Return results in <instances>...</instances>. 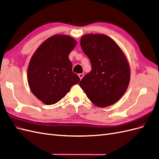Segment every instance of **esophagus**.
<instances>
[{
    "instance_id": "esophagus-1",
    "label": "esophagus",
    "mask_w": 159,
    "mask_h": 159,
    "mask_svg": "<svg viewBox=\"0 0 159 159\" xmlns=\"http://www.w3.org/2000/svg\"><path fill=\"white\" fill-rule=\"evenodd\" d=\"M84 74H78V76H79V78H80V80H81V79H82L83 78H84Z\"/></svg>"
}]
</instances>
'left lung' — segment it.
I'll use <instances>...</instances> for the list:
<instances>
[{"label": "left lung", "instance_id": "8db88e82", "mask_svg": "<svg viewBox=\"0 0 159 159\" xmlns=\"http://www.w3.org/2000/svg\"><path fill=\"white\" fill-rule=\"evenodd\" d=\"M80 45L90 60L92 70L80 82L88 98L101 108L118 101L128 86L130 70L127 59L112 39L104 34H88Z\"/></svg>", "mask_w": 159, "mask_h": 159}]
</instances>
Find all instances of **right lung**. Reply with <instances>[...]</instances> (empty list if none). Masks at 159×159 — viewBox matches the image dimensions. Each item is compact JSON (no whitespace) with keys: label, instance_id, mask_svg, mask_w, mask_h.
Here are the masks:
<instances>
[{"label":"right lung","instance_id":"right-lung-1","mask_svg":"<svg viewBox=\"0 0 159 159\" xmlns=\"http://www.w3.org/2000/svg\"><path fill=\"white\" fill-rule=\"evenodd\" d=\"M76 44L70 36L55 35L45 40L33 55L27 70L28 83L33 93L43 104L58 102L79 83L80 79L72 71L69 59Z\"/></svg>","mask_w":159,"mask_h":159}]
</instances>
